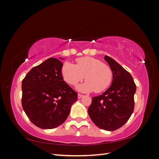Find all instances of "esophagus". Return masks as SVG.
<instances>
[{"label": "esophagus", "instance_id": "obj_1", "mask_svg": "<svg viewBox=\"0 0 159 159\" xmlns=\"http://www.w3.org/2000/svg\"><path fill=\"white\" fill-rule=\"evenodd\" d=\"M83 96V95L82 94H80V93H79V94H78V98H79V99L81 98H82Z\"/></svg>", "mask_w": 159, "mask_h": 159}]
</instances>
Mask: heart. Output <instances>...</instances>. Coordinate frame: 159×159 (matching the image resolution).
Wrapping results in <instances>:
<instances>
[{"instance_id":"1","label":"heart","mask_w":159,"mask_h":159,"mask_svg":"<svg viewBox=\"0 0 159 159\" xmlns=\"http://www.w3.org/2000/svg\"><path fill=\"white\" fill-rule=\"evenodd\" d=\"M76 61V64L66 61L62 66L61 75L68 84L75 85L85 77V82L77 86L80 91L100 93L110 86L112 71L108 65L91 57H80Z\"/></svg>"}]
</instances>
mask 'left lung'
I'll return each instance as SVG.
<instances>
[{
  "label": "left lung",
  "instance_id": "obj_1",
  "mask_svg": "<svg viewBox=\"0 0 159 159\" xmlns=\"http://www.w3.org/2000/svg\"><path fill=\"white\" fill-rule=\"evenodd\" d=\"M112 71L111 86L92 98L88 113L99 128L114 131L127 123L134 110L136 85L130 73L112 58L104 57Z\"/></svg>",
  "mask_w": 159,
  "mask_h": 159
}]
</instances>
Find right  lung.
<instances>
[{
	"mask_svg": "<svg viewBox=\"0 0 159 159\" xmlns=\"http://www.w3.org/2000/svg\"><path fill=\"white\" fill-rule=\"evenodd\" d=\"M62 66L60 60L49 58L32 68L22 80V107L39 128L51 129L64 123L78 99L76 92L63 79Z\"/></svg>",
	"mask_w": 159,
	"mask_h": 159,
	"instance_id": "1",
	"label": "right lung"
}]
</instances>
